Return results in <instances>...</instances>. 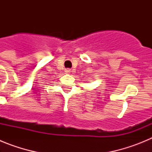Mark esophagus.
Masks as SVG:
<instances>
[{
	"instance_id": "34e87169",
	"label": "esophagus",
	"mask_w": 152,
	"mask_h": 152,
	"mask_svg": "<svg viewBox=\"0 0 152 152\" xmlns=\"http://www.w3.org/2000/svg\"><path fill=\"white\" fill-rule=\"evenodd\" d=\"M65 72H66L67 74L70 73V72H71V70H70V69H68H68H65Z\"/></svg>"
}]
</instances>
